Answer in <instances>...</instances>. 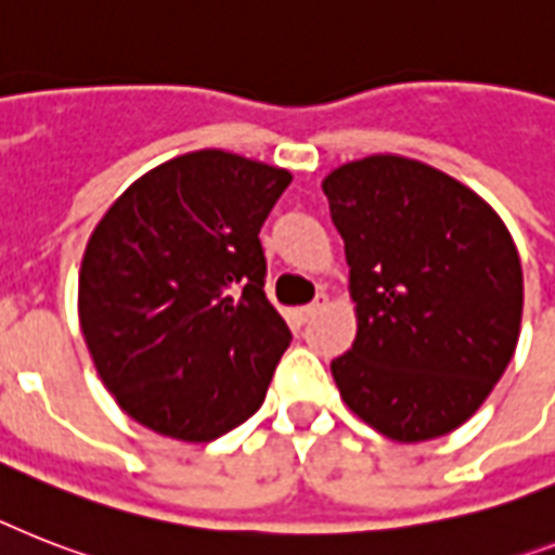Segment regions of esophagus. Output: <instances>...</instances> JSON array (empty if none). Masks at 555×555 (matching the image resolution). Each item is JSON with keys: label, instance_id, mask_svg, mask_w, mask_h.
<instances>
[{"label": "esophagus", "instance_id": "1", "mask_svg": "<svg viewBox=\"0 0 555 555\" xmlns=\"http://www.w3.org/2000/svg\"><path fill=\"white\" fill-rule=\"evenodd\" d=\"M324 308H327V296H324V293H319L317 299L310 301V305H305V308H299V310H293V319H296L299 324H305V322H310V319L317 317L319 310H324Z\"/></svg>", "mask_w": 555, "mask_h": 555}]
</instances>
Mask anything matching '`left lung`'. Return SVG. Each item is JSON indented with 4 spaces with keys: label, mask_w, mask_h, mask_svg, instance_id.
Here are the masks:
<instances>
[{
    "label": "left lung",
    "mask_w": 555,
    "mask_h": 555,
    "mask_svg": "<svg viewBox=\"0 0 555 555\" xmlns=\"http://www.w3.org/2000/svg\"><path fill=\"white\" fill-rule=\"evenodd\" d=\"M345 238L353 348L333 359L341 399L373 430L427 441L465 425L511 364L521 262L488 202L404 156H367L324 176Z\"/></svg>",
    "instance_id": "left-lung-1"
}]
</instances>
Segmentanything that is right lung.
Here are the masks:
<instances>
[{"instance_id":"1","label":"right lung","mask_w":555,"mask_h":555,"mask_svg":"<svg viewBox=\"0 0 555 555\" xmlns=\"http://www.w3.org/2000/svg\"><path fill=\"white\" fill-rule=\"evenodd\" d=\"M291 179L236 153H184L90 233L85 341L119 408L153 434L210 441L264 402L293 336L264 296L259 231Z\"/></svg>"}]
</instances>
